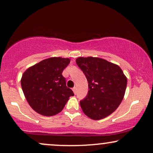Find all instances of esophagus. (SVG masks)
<instances>
[{
  "instance_id": "obj_1",
  "label": "esophagus",
  "mask_w": 153,
  "mask_h": 153,
  "mask_svg": "<svg viewBox=\"0 0 153 153\" xmlns=\"http://www.w3.org/2000/svg\"><path fill=\"white\" fill-rule=\"evenodd\" d=\"M72 91H73V92H74V94H76V87H74L72 88Z\"/></svg>"
}]
</instances>
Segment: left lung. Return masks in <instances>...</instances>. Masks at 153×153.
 <instances>
[{"instance_id":"1","label":"left lung","mask_w":153,"mask_h":153,"mask_svg":"<svg viewBox=\"0 0 153 153\" xmlns=\"http://www.w3.org/2000/svg\"><path fill=\"white\" fill-rule=\"evenodd\" d=\"M76 62L88 83L86 97L80 101L83 113L95 120L109 116L124 97L127 79L123 70L100 58L79 57Z\"/></svg>"}]
</instances>
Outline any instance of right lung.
<instances>
[{
    "label": "right lung",
    "instance_id": "right-lung-1",
    "mask_svg": "<svg viewBox=\"0 0 153 153\" xmlns=\"http://www.w3.org/2000/svg\"><path fill=\"white\" fill-rule=\"evenodd\" d=\"M69 58L53 57L43 60L25 71L21 85L25 97L34 111L51 116L62 110L74 93L67 87L62 71Z\"/></svg>",
    "mask_w": 153,
    "mask_h": 153
}]
</instances>
